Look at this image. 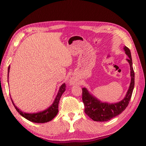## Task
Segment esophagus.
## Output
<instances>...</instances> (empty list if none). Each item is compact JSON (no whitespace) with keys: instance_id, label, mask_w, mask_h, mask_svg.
<instances>
[{"instance_id":"obj_1","label":"esophagus","mask_w":146,"mask_h":146,"mask_svg":"<svg viewBox=\"0 0 146 146\" xmlns=\"http://www.w3.org/2000/svg\"><path fill=\"white\" fill-rule=\"evenodd\" d=\"M73 83H74V82H73V80H70V84H73Z\"/></svg>"}]
</instances>
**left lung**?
<instances>
[{
  "label": "left lung",
  "mask_w": 146,
  "mask_h": 146,
  "mask_svg": "<svg viewBox=\"0 0 146 146\" xmlns=\"http://www.w3.org/2000/svg\"><path fill=\"white\" fill-rule=\"evenodd\" d=\"M123 49L127 56V61L130 67L131 81L125 97L119 102L109 103L103 102L95 97L86 87H83L82 102L85 106V113L89 117L97 122H106L120 114L125 110L131 97L135 86V73L133 68V62L130 50L127 46Z\"/></svg>",
  "instance_id": "8db88e82"
}]
</instances>
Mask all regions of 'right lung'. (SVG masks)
Wrapping results in <instances>:
<instances>
[{"label":"right lung","instance_id":"1","mask_svg":"<svg viewBox=\"0 0 146 146\" xmlns=\"http://www.w3.org/2000/svg\"><path fill=\"white\" fill-rule=\"evenodd\" d=\"M10 66H8V76H9V72H10ZM65 90V84L64 83L62 84L60 87H59V91H58L56 97L54 100L52 105L49 106L46 109L41 111L37 112H34V113H29V112H25L22 111L19 108L16 106L12 100L11 97V102L13 103V105L20 115H21L23 117L29 121L34 122V123H46L51 121L54 118L56 117V115L57 114L59 110H58V105H59V102L60 100V98Z\"/></svg>","mask_w":146,"mask_h":146}]
</instances>
